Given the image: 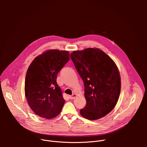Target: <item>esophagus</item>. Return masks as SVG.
I'll list each match as a JSON object with an SVG mask.
<instances>
[{"label": "esophagus", "instance_id": "1", "mask_svg": "<svg viewBox=\"0 0 147 147\" xmlns=\"http://www.w3.org/2000/svg\"><path fill=\"white\" fill-rule=\"evenodd\" d=\"M77 96V94H73L72 95L69 96V98H70V99H74Z\"/></svg>", "mask_w": 147, "mask_h": 147}]
</instances>
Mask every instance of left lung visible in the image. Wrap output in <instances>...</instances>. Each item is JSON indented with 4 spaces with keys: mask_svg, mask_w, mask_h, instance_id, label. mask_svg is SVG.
Instances as JSON below:
<instances>
[{
    "mask_svg": "<svg viewBox=\"0 0 147 147\" xmlns=\"http://www.w3.org/2000/svg\"><path fill=\"white\" fill-rule=\"evenodd\" d=\"M70 57L84 84L87 104L81 115L91 120L105 116L115 107L120 93V75L115 61L95 48L73 51Z\"/></svg>",
    "mask_w": 147,
    "mask_h": 147,
    "instance_id": "8db88e82",
    "label": "left lung"
}]
</instances>
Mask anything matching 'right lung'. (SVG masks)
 Masks as SVG:
<instances>
[{
  "instance_id": "1",
  "label": "right lung",
  "mask_w": 147,
  "mask_h": 147,
  "mask_svg": "<svg viewBox=\"0 0 147 147\" xmlns=\"http://www.w3.org/2000/svg\"><path fill=\"white\" fill-rule=\"evenodd\" d=\"M69 57L67 51L49 49L36 56L28 67L25 96L30 107L38 116L52 119L60 114L65 100L56 78Z\"/></svg>"
}]
</instances>
